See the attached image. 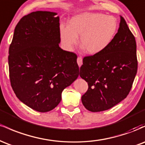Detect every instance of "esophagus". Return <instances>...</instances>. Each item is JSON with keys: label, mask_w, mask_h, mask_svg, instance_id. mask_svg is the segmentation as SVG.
Listing matches in <instances>:
<instances>
[{"label": "esophagus", "mask_w": 145, "mask_h": 145, "mask_svg": "<svg viewBox=\"0 0 145 145\" xmlns=\"http://www.w3.org/2000/svg\"><path fill=\"white\" fill-rule=\"evenodd\" d=\"M77 63L79 65V67H80L82 64V58L81 56H78V59H77Z\"/></svg>", "instance_id": "obj_1"}]
</instances>
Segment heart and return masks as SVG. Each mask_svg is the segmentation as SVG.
I'll list each match as a JSON object with an SVG mask.
<instances>
[{
  "instance_id": "1",
  "label": "heart",
  "mask_w": 145,
  "mask_h": 145,
  "mask_svg": "<svg viewBox=\"0 0 145 145\" xmlns=\"http://www.w3.org/2000/svg\"><path fill=\"white\" fill-rule=\"evenodd\" d=\"M117 21L112 16L101 13L85 12L73 16L68 27L61 26L60 34L62 43L67 49L71 50L78 44L86 53L94 55L102 52L111 44L117 31Z\"/></svg>"
}]
</instances>
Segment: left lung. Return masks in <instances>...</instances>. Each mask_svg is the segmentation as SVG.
Instances as JSON below:
<instances>
[{"label": "left lung", "mask_w": 145, "mask_h": 145, "mask_svg": "<svg viewBox=\"0 0 145 145\" xmlns=\"http://www.w3.org/2000/svg\"><path fill=\"white\" fill-rule=\"evenodd\" d=\"M80 76L89 89L82 96L88 110L101 112L119 104L129 94L137 73L136 43L122 16L118 32L102 52L85 56Z\"/></svg>", "instance_id": "left-lung-1"}]
</instances>
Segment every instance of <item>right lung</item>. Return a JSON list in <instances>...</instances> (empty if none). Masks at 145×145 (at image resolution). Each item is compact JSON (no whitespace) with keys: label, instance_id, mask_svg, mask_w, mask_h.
I'll return each mask as SVG.
<instances>
[{"label":"right lung","instance_id":"obj_1","mask_svg":"<svg viewBox=\"0 0 145 145\" xmlns=\"http://www.w3.org/2000/svg\"><path fill=\"white\" fill-rule=\"evenodd\" d=\"M56 15L38 11L22 18L9 49V78L16 97L41 112L56 107L63 90L79 75L77 55L59 47Z\"/></svg>","mask_w":145,"mask_h":145}]
</instances>
